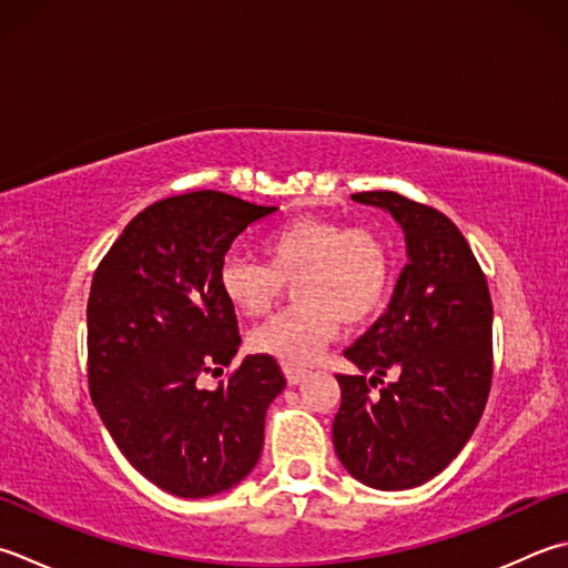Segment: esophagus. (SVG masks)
<instances>
[{
	"mask_svg": "<svg viewBox=\"0 0 568 568\" xmlns=\"http://www.w3.org/2000/svg\"><path fill=\"white\" fill-rule=\"evenodd\" d=\"M305 374H307V369H303V366L285 364V379H287V384H300V382L305 379Z\"/></svg>",
	"mask_w": 568,
	"mask_h": 568,
	"instance_id": "1",
	"label": "esophagus"
}]
</instances>
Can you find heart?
Listing matches in <instances>:
<instances>
[{
  "instance_id": "1",
  "label": "heart",
  "mask_w": 568,
  "mask_h": 568,
  "mask_svg": "<svg viewBox=\"0 0 568 568\" xmlns=\"http://www.w3.org/2000/svg\"><path fill=\"white\" fill-rule=\"evenodd\" d=\"M261 251L265 264L229 253L219 287L233 310L258 317L283 295L285 283L295 285L297 303L248 337L253 352L293 366L313 362L337 335L339 322L347 327L369 322L392 287V251L372 226L300 216L265 233Z\"/></svg>"
}]
</instances>
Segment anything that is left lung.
I'll use <instances>...</instances> for the list:
<instances>
[{
    "label": "left lung",
    "mask_w": 568,
    "mask_h": 568,
    "mask_svg": "<svg viewBox=\"0 0 568 568\" xmlns=\"http://www.w3.org/2000/svg\"><path fill=\"white\" fill-rule=\"evenodd\" d=\"M352 199L402 224L410 261L386 313L344 349L359 374H337L332 440L359 483L408 490L448 468L483 416L493 386V297L468 241L443 211L396 192ZM386 373L395 376L388 385Z\"/></svg>",
    "instance_id": "1"
}]
</instances>
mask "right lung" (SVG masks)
I'll list each match as a JSON object with an SVG mask.
<instances>
[{
  "instance_id": "right-lung-1",
  "label": "right lung",
  "mask_w": 568,
  "mask_h": 568,
  "mask_svg": "<svg viewBox=\"0 0 568 568\" xmlns=\"http://www.w3.org/2000/svg\"><path fill=\"white\" fill-rule=\"evenodd\" d=\"M273 211L211 189L162 199L130 221L93 273L91 398L132 468L170 495L224 493L263 450L265 410L285 388L277 359L251 354L216 393L197 379L231 368L241 344L221 261Z\"/></svg>"
}]
</instances>
